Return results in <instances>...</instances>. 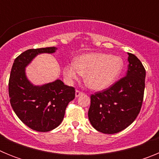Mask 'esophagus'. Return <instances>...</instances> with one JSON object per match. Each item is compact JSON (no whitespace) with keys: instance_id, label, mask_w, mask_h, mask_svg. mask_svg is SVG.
I'll use <instances>...</instances> for the list:
<instances>
[{"instance_id":"34e87169","label":"esophagus","mask_w":159,"mask_h":159,"mask_svg":"<svg viewBox=\"0 0 159 159\" xmlns=\"http://www.w3.org/2000/svg\"><path fill=\"white\" fill-rule=\"evenodd\" d=\"M83 92H80V91H79V90H76V91H75V97H79L80 96V95H83Z\"/></svg>"}]
</instances>
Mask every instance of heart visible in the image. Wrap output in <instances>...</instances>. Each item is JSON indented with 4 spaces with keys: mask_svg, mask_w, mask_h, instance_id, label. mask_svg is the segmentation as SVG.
Wrapping results in <instances>:
<instances>
[{
    "mask_svg": "<svg viewBox=\"0 0 159 159\" xmlns=\"http://www.w3.org/2000/svg\"><path fill=\"white\" fill-rule=\"evenodd\" d=\"M123 60L118 56L106 53H89L79 57L75 63L67 64L64 75L68 82L85 76V83L93 90H102L111 86L120 75Z\"/></svg>",
    "mask_w": 159,
    "mask_h": 159,
    "instance_id": "b5f03b06",
    "label": "heart"
}]
</instances>
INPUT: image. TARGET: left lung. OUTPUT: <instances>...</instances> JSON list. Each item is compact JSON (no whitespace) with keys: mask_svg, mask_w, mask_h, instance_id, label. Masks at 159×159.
Masks as SVG:
<instances>
[{"mask_svg":"<svg viewBox=\"0 0 159 159\" xmlns=\"http://www.w3.org/2000/svg\"><path fill=\"white\" fill-rule=\"evenodd\" d=\"M128 56L126 76L91 95L88 119L95 130L104 134H116L127 128L141 110L146 70L137 57L131 53Z\"/></svg>","mask_w":159,"mask_h":159,"instance_id":"1","label":"left lung"}]
</instances>
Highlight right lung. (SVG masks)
Segmentation results:
<instances>
[{
  "mask_svg": "<svg viewBox=\"0 0 159 159\" xmlns=\"http://www.w3.org/2000/svg\"><path fill=\"white\" fill-rule=\"evenodd\" d=\"M56 47L29 49L12 64L8 81L10 103L19 118L32 130L47 132L61 123L67 106L75 99V88L60 80L35 86L25 75V67L40 53H54Z\"/></svg>",
  "mask_w": 159,
  "mask_h": 159,
  "instance_id": "1",
  "label": "right lung"
}]
</instances>
